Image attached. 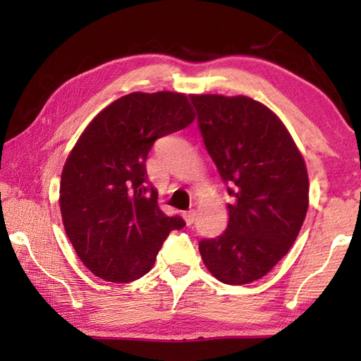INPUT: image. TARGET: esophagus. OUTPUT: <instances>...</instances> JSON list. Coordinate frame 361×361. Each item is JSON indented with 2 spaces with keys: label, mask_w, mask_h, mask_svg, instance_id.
Segmentation results:
<instances>
[{
  "label": "esophagus",
  "mask_w": 361,
  "mask_h": 361,
  "mask_svg": "<svg viewBox=\"0 0 361 361\" xmlns=\"http://www.w3.org/2000/svg\"><path fill=\"white\" fill-rule=\"evenodd\" d=\"M183 218H185V221L188 226H191L195 221V212L194 210H189L183 213Z\"/></svg>",
  "instance_id": "obj_1"
}]
</instances>
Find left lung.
<instances>
[{"instance_id": "8db88e82", "label": "left lung", "mask_w": 361, "mask_h": 361, "mask_svg": "<svg viewBox=\"0 0 361 361\" xmlns=\"http://www.w3.org/2000/svg\"><path fill=\"white\" fill-rule=\"evenodd\" d=\"M205 148L229 183L228 228L199 252L213 277L243 285L264 277L288 253L309 209L301 151L271 108L245 95L194 94Z\"/></svg>"}]
</instances>
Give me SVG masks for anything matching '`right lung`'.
I'll return each instance as SVG.
<instances>
[{"mask_svg":"<svg viewBox=\"0 0 361 361\" xmlns=\"http://www.w3.org/2000/svg\"><path fill=\"white\" fill-rule=\"evenodd\" d=\"M195 118L181 92H132L109 103L73 146L60 180V213L79 259L108 282H132L154 266L180 216H167L146 175L157 138Z\"/></svg>","mask_w":361,"mask_h":361,"instance_id":"obj_1","label":"right lung"}]
</instances>
